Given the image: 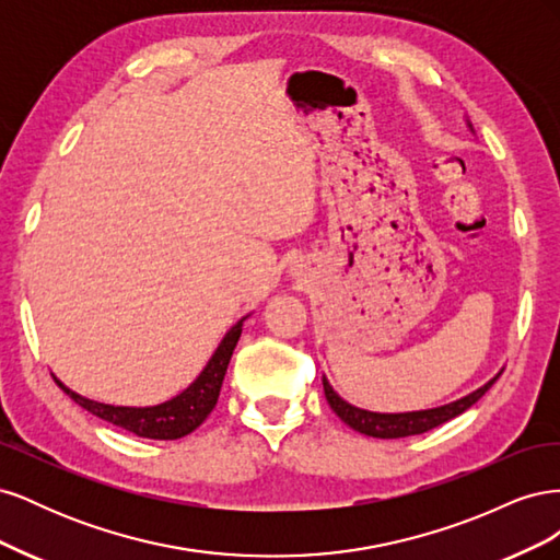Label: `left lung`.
Instances as JSON below:
<instances>
[{"mask_svg":"<svg viewBox=\"0 0 560 560\" xmlns=\"http://www.w3.org/2000/svg\"><path fill=\"white\" fill-rule=\"evenodd\" d=\"M500 378V374L488 381L483 387H479L477 393H471L463 399H457L453 404L439 406V409H428V411H411V413H374V411H364L352 406L348 401H343L334 393V387L327 383V378L322 381L325 385V397L331 406V411L341 418L346 425H350L352 430H358L366 436H376V439H401V436H413V434H422L430 432L439 425H444L446 420L465 413L469 406L477 404L495 381Z\"/></svg>","mask_w":560,"mask_h":560,"instance_id":"left-lung-1","label":"left lung"}]
</instances>
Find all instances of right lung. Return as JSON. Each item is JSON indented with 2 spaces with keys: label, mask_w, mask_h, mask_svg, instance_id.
I'll use <instances>...</instances> for the list:
<instances>
[{
  "label": "right lung",
  "mask_w": 560,
  "mask_h": 560,
  "mask_svg": "<svg viewBox=\"0 0 560 560\" xmlns=\"http://www.w3.org/2000/svg\"><path fill=\"white\" fill-rule=\"evenodd\" d=\"M241 331L243 322H238V325L224 336V341L219 343L212 360L202 369V374L186 387L182 395L165 404L149 406V409H128V406L97 404L86 397H79L72 389H67L58 378L56 383L65 389V395H70L81 406V409L112 422L116 428H124L147 439H182L186 434H191L217 406L219 389H222L231 354L235 343H238Z\"/></svg>",
  "instance_id": "1"
}]
</instances>
